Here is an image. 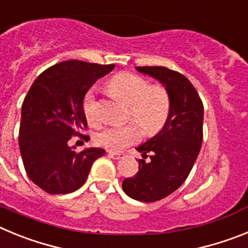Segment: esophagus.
I'll return each instance as SVG.
<instances>
[{
  "mask_svg": "<svg viewBox=\"0 0 248 248\" xmlns=\"http://www.w3.org/2000/svg\"><path fill=\"white\" fill-rule=\"evenodd\" d=\"M108 154H109V156L113 157V159H115V160H119V159H122V157H124V154H123V153H115V151H108Z\"/></svg>",
  "mask_w": 248,
  "mask_h": 248,
  "instance_id": "obj_1",
  "label": "esophagus"
}]
</instances>
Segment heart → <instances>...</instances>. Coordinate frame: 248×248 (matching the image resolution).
Returning <instances> with one entry per match:
<instances>
[{
    "instance_id": "heart-1",
    "label": "heart",
    "mask_w": 248,
    "mask_h": 248,
    "mask_svg": "<svg viewBox=\"0 0 248 248\" xmlns=\"http://www.w3.org/2000/svg\"><path fill=\"white\" fill-rule=\"evenodd\" d=\"M108 89L114 97L129 105V115L141 130L153 134L163 128L170 111V98L163 87L150 85L143 77L120 73L111 78ZM84 114L91 124L99 123L97 102L89 92L83 103ZM140 139V130L134 124L110 126L97 137V141L111 151H122Z\"/></svg>"
}]
</instances>
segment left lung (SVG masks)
<instances>
[{
    "mask_svg": "<svg viewBox=\"0 0 248 248\" xmlns=\"http://www.w3.org/2000/svg\"><path fill=\"white\" fill-rule=\"evenodd\" d=\"M139 73L154 78L170 98V111L163 128L137 150L139 171L123 181L129 198L154 202L177 190L189 176L202 143L203 105L186 77L165 67H135Z\"/></svg>",
    "mask_w": 248,
    "mask_h": 248,
    "instance_id": "1",
    "label": "left lung"
}]
</instances>
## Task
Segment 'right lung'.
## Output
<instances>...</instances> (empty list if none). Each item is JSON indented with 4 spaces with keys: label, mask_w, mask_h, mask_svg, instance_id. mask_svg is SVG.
I'll return each mask as SVG.
<instances>
[{
    "label": "right lung",
    "mask_w": 248,
    "mask_h": 248,
    "mask_svg": "<svg viewBox=\"0 0 248 248\" xmlns=\"http://www.w3.org/2000/svg\"><path fill=\"white\" fill-rule=\"evenodd\" d=\"M114 67L72 59L46 69L28 91L22 104L19 150L28 177L48 194L79 189L94 161L104 155L102 148L77 153L68 141L87 126V92Z\"/></svg>",
    "instance_id": "1"
}]
</instances>
